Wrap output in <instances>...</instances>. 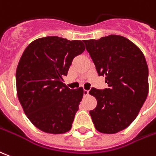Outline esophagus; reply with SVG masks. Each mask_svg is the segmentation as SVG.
I'll use <instances>...</instances> for the list:
<instances>
[{
	"label": "esophagus",
	"mask_w": 156,
	"mask_h": 156,
	"mask_svg": "<svg viewBox=\"0 0 156 156\" xmlns=\"http://www.w3.org/2000/svg\"><path fill=\"white\" fill-rule=\"evenodd\" d=\"M89 95V90H83V96H86Z\"/></svg>",
	"instance_id": "obj_1"
}]
</instances>
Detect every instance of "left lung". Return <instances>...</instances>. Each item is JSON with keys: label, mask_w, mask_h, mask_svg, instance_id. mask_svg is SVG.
Returning a JSON list of instances; mask_svg holds the SVG:
<instances>
[{"label": "left lung", "mask_w": 156, "mask_h": 156, "mask_svg": "<svg viewBox=\"0 0 156 156\" xmlns=\"http://www.w3.org/2000/svg\"><path fill=\"white\" fill-rule=\"evenodd\" d=\"M99 76L108 88H92L96 108L90 111L96 129L114 134L136 118L149 92V69L144 54L129 39L109 35L98 40H84Z\"/></svg>", "instance_id": "left-lung-1"}]
</instances>
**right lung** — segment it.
I'll return each instance as SVG.
<instances>
[{"label": "right lung", "mask_w": 156, "mask_h": 156, "mask_svg": "<svg viewBox=\"0 0 156 156\" xmlns=\"http://www.w3.org/2000/svg\"><path fill=\"white\" fill-rule=\"evenodd\" d=\"M83 41L46 37L30 42L16 71L17 94L30 121L39 130L62 134L71 130L82 87L71 90L63 83L73 60L84 51Z\"/></svg>", "instance_id": "right-lung-1"}]
</instances>
